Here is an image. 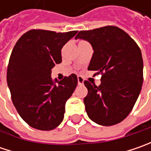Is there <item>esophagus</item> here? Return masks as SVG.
Wrapping results in <instances>:
<instances>
[{"instance_id": "34e87169", "label": "esophagus", "mask_w": 151, "mask_h": 151, "mask_svg": "<svg viewBox=\"0 0 151 151\" xmlns=\"http://www.w3.org/2000/svg\"><path fill=\"white\" fill-rule=\"evenodd\" d=\"M77 81H78L79 86H82V85H83V82H84V79H83V77H82V76H77Z\"/></svg>"}]
</instances>
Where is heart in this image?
<instances>
[{
	"mask_svg": "<svg viewBox=\"0 0 151 151\" xmlns=\"http://www.w3.org/2000/svg\"><path fill=\"white\" fill-rule=\"evenodd\" d=\"M81 42H86V41H83V40H81V41H80V43H81Z\"/></svg>",
	"mask_w": 151,
	"mask_h": 151,
	"instance_id": "obj_1",
	"label": "heart"
}]
</instances>
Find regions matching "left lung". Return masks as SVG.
<instances>
[{
	"instance_id": "8db88e82",
	"label": "left lung",
	"mask_w": 151,
	"mask_h": 151,
	"mask_svg": "<svg viewBox=\"0 0 151 151\" xmlns=\"http://www.w3.org/2000/svg\"><path fill=\"white\" fill-rule=\"evenodd\" d=\"M88 41L94 53L89 70L101 74L100 86L85 81L88 93L86 111L93 122L103 126L119 124L129 114L143 84V59L135 41L123 29L105 26L80 31L76 39Z\"/></svg>"
}]
</instances>
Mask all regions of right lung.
Wrapping results in <instances>:
<instances>
[{"instance_id": "1", "label": "right lung", "mask_w": 151, "mask_h": 151, "mask_svg": "<svg viewBox=\"0 0 151 151\" xmlns=\"http://www.w3.org/2000/svg\"><path fill=\"white\" fill-rule=\"evenodd\" d=\"M76 33L32 29L12 51L6 73L12 100L21 118L36 129L52 130L64 119L77 76L71 74L58 81L51 78V69L61 63L63 46Z\"/></svg>"}]
</instances>
